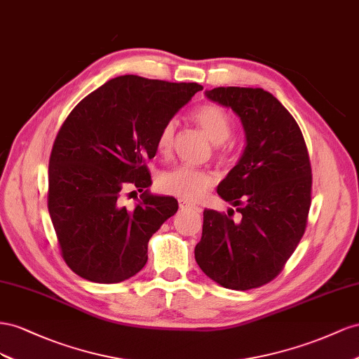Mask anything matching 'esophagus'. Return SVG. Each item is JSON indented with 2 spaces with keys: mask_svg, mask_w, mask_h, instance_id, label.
I'll use <instances>...</instances> for the list:
<instances>
[{
  "mask_svg": "<svg viewBox=\"0 0 359 359\" xmlns=\"http://www.w3.org/2000/svg\"><path fill=\"white\" fill-rule=\"evenodd\" d=\"M179 208H180L182 210H200V208L197 206L196 203L188 201V200H185V198H179Z\"/></svg>",
  "mask_w": 359,
  "mask_h": 359,
  "instance_id": "obj_1",
  "label": "esophagus"
}]
</instances>
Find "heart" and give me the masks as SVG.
Wrapping results in <instances>:
<instances>
[{"mask_svg": "<svg viewBox=\"0 0 359 359\" xmlns=\"http://www.w3.org/2000/svg\"><path fill=\"white\" fill-rule=\"evenodd\" d=\"M192 118L196 120L201 129L206 132L208 137L215 142V144H222L227 141L231 134V120L230 116L221 107L208 104L201 105L192 112ZM177 128V120L170 118L165 121V125L159 130L156 140L158 151L162 155L167 153L172 147L174 132ZM215 183L213 174L194 168L191 165H179L171 170H167L159 174L158 177V188L168 196L180 197L185 200H197L203 194H206Z\"/></svg>", "mask_w": 359, "mask_h": 359, "instance_id": "1", "label": "heart"}]
</instances>
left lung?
I'll list each match as a JSON object with an SVG mask.
<instances>
[{"label": "left lung", "instance_id": "1", "mask_svg": "<svg viewBox=\"0 0 359 359\" xmlns=\"http://www.w3.org/2000/svg\"><path fill=\"white\" fill-rule=\"evenodd\" d=\"M208 99L239 116L247 146L218 196L242 217L206 209L196 260L225 289L272 281L304 236L311 206V165L298 123L263 88L218 87Z\"/></svg>", "mask_w": 359, "mask_h": 359}]
</instances>
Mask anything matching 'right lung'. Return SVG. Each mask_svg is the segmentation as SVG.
<instances>
[{"instance_id":"right-lung-1","label":"right lung","mask_w":359,"mask_h":359,"mask_svg":"<svg viewBox=\"0 0 359 359\" xmlns=\"http://www.w3.org/2000/svg\"><path fill=\"white\" fill-rule=\"evenodd\" d=\"M200 90L197 83L117 76L81 100L60 128L48 210L61 255L81 278L120 283L144 268L150 238L179 208L176 198L149 192L146 159L155 158L165 121ZM128 186L143 192L135 208L121 201Z\"/></svg>"}]
</instances>
